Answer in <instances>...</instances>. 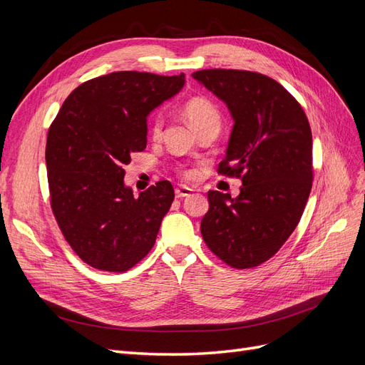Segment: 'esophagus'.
I'll list each match as a JSON object with an SVG mask.
<instances>
[{
    "instance_id": "obj_1",
    "label": "esophagus",
    "mask_w": 365,
    "mask_h": 365,
    "mask_svg": "<svg viewBox=\"0 0 365 365\" xmlns=\"http://www.w3.org/2000/svg\"><path fill=\"white\" fill-rule=\"evenodd\" d=\"M192 189L190 187H178V189H175V196L180 197V200H182V197H187L192 195Z\"/></svg>"
}]
</instances>
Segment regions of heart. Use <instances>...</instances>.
Instances as JSON below:
<instances>
[{"mask_svg":"<svg viewBox=\"0 0 365 365\" xmlns=\"http://www.w3.org/2000/svg\"><path fill=\"white\" fill-rule=\"evenodd\" d=\"M184 118L190 128L197 132L208 126H219L220 128V115L217 109L210 103L207 98L202 97H193L190 101H187L182 108ZM163 129V120L161 117H155L152 121V135L160 137Z\"/></svg>","mask_w":365,"mask_h":365,"instance_id":"obj_1","label":"heart"}]
</instances>
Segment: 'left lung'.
<instances>
[{
	"label": "left lung",
	"instance_id": "left-lung-1",
	"mask_svg": "<svg viewBox=\"0 0 365 365\" xmlns=\"http://www.w3.org/2000/svg\"><path fill=\"white\" fill-rule=\"evenodd\" d=\"M192 77L227 105L235 121L219 172L242 173L236 197L207 193L201 235L230 267H257L300 222L312 187L311 126L295 98L268 76L201 70Z\"/></svg>",
	"mask_w": 365,
	"mask_h": 365
}]
</instances>
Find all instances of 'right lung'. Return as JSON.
Masks as SVG:
<instances>
[{
    "instance_id": "obj_1",
    "label": "right lung",
    "mask_w": 365,
    "mask_h": 365,
    "mask_svg": "<svg viewBox=\"0 0 365 365\" xmlns=\"http://www.w3.org/2000/svg\"><path fill=\"white\" fill-rule=\"evenodd\" d=\"M185 83L180 76L115 71L77 86L48 129L51 208L71 248L93 268L123 272L155 244L175 192L160 181L138 196L125 165L146 149L148 117Z\"/></svg>"
}]
</instances>
